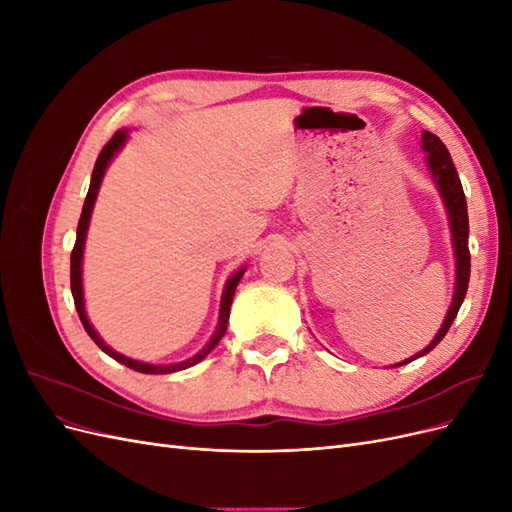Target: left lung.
I'll use <instances>...</instances> for the list:
<instances>
[{
  "label": "left lung",
  "mask_w": 512,
  "mask_h": 512,
  "mask_svg": "<svg viewBox=\"0 0 512 512\" xmlns=\"http://www.w3.org/2000/svg\"><path fill=\"white\" fill-rule=\"evenodd\" d=\"M423 147L429 153V168H431V175L436 177L438 188L442 192V198L446 203L448 215H451V228H453V243H455V256H457V286H455V297H453V305L448 309L446 320L442 324V329L438 331L436 339L423 350L418 352L412 359L399 363V365H406L418 356L427 354L429 350L436 348L444 335L451 329V324L459 312V307L466 299V292H468V284H470V250H468V237H470V222H468V203H466V194H463L461 188V181L457 175V168L453 164L451 153H448L446 145L440 141L436 134L431 132H423Z\"/></svg>",
  "instance_id": "8db88e82"
}]
</instances>
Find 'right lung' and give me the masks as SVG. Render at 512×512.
Segmentation results:
<instances>
[{"label": "right lung", "mask_w": 512, "mask_h": 512, "mask_svg": "<svg viewBox=\"0 0 512 512\" xmlns=\"http://www.w3.org/2000/svg\"><path fill=\"white\" fill-rule=\"evenodd\" d=\"M126 130H119L113 134L111 141H108L100 156L96 160V166H94V173H91V183H89V192H87V198H85V205H83V211H81V220H79V226H76V241H74V250L70 254V288H72V297H74V305H76V312H79V318L83 322V327L87 331V335L94 339V342L98 344V348H102L108 356H113L115 361H119L121 365H126L134 371H141V374H173V371H179V369H188L192 365H196L198 361H203L205 356L218 346V342L222 339V335L226 333V324H228V316H230V303H232V297H235V290H237V284L241 280L243 275V269L237 271L235 275L230 277V282L226 284V290H224V297H222V309H220V324H218V331H215V335L211 337V342L200 350L198 354H194L192 359L183 361V363H175V365H149V363H141V361H132L128 359V356L123 354H117L115 350L108 348L102 339L98 337V333L94 331V327H91L89 320H87V314H85V303H83V284H81V260H83V245H85V235H87V226H89V218H91V209H94V203H96V196H98V188H100V181H102V175L104 170L108 166V162H111V158L115 156V151L126 143Z\"/></svg>", "instance_id": "obj_1"}]
</instances>
